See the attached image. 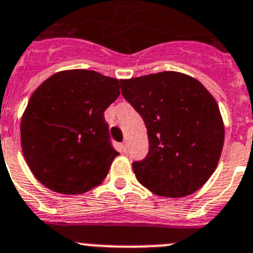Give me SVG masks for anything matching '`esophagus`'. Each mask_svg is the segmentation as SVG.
Listing matches in <instances>:
<instances>
[{
	"mask_svg": "<svg viewBox=\"0 0 253 253\" xmlns=\"http://www.w3.org/2000/svg\"><path fill=\"white\" fill-rule=\"evenodd\" d=\"M120 148H122V151L124 153L128 152V144H126V142H123V143L120 144Z\"/></svg>",
	"mask_w": 253,
	"mask_h": 253,
	"instance_id": "esophagus-1",
	"label": "esophagus"
}]
</instances>
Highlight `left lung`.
Returning <instances> with one entry per match:
<instances>
[{"instance_id":"8db88e82","label":"left lung","mask_w":253,"mask_h":253,"mask_svg":"<svg viewBox=\"0 0 253 253\" xmlns=\"http://www.w3.org/2000/svg\"><path fill=\"white\" fill-rule=\"evenodd\" d=\"M120 84L147 128V156L133 163L138 182L164 197L194 193L212 175L223 150L224 124L216 101L194 78L175 71Z\"/></svg>"}]
</instances>
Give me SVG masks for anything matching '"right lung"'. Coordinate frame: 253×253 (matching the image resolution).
<instances>
[{
    "label": "right lung",
    "instance_id": "obj_1",
    "mask_svg": "<svg viewBox=\"0 0 253 253\" xmlns=\"http://www.w3.org/2000/svg\"><path fill=\"white\" fill-rule=\"evenodd\" d=\"M119 81L92 70L56 73L32 94L21 119L28 166L47 188L79 194L102 183L119 155L103 112Z\"/></svg>",
    "mask_w": 253,
    "mask_h": 253
}]
</instances>
